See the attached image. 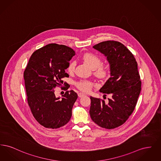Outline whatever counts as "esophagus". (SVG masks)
I'll use <instances>...</instances> for the list:
<instances>
[{"label":"esophagus","instance_id":"obj_1","mask_svg":"<svg viewBox=\"0 0 161 161\" xmlns=\"http://www.w3.org/2000/svg\"><path fill=\"white\" fill-rule=\"evenodd\" d=\"M78 95L79 97H83V96L85 95V94L83 93H81V92H79V93H78Z\"/></svg>","mask_w":161,"mask_h":161}]
</instances>
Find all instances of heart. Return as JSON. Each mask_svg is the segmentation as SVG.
I'll list each match as a JSON object with an SVG mask.
<instances>
[{
  "mask_svg": "<svg viewBox=\"0 0 161 161\" xmlns=\"http://www.w3.org/2000/svg\"><path fill=\"white\" fill-rule=\"evenodd\" d=\"M82 60L86 63L91 69H93L94 74L96 77L100 78H106L110 74V70L106 64H101V60L100 57L93 53H87L82 56ZM76 63L75 61H72L69 63L68 70L70 73L74 71ZM77 88L83 92H90L93 87V83L89 81L82 80L75 83Z\"/></svg>",
  "mask_w": 161,
  "mask_h": 161,
  "instance_id": "1",
  "label": "heart"
}]
</instances>
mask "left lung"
<instances>
[{
  "mask_svg": "<svg viewBox=\"0 0 161 161\" xmlns=\"http://www.w3.org/2000/svg\"><path fill=\"white\" fill-rule=\"evenodd\" d=\"M93 47L107 57L110 77L100 92L112 95L108 101L91 97L89 110L92 121L101 127L113 129L125 123L133 113L141 90L138 63L133 54L121 43L101 42Z\"/></svg>",
  "mask_w": 161,
  "mask_h": 161,
  "instance_id": "left-lung-1",
  "label": "left lung"
}]
</instances>
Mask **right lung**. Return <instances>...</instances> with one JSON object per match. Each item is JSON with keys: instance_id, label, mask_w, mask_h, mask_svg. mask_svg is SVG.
Wrapping results in <instances>:
<instances>
[{"instance_id": "add662e5", "label": "right lung", "mask_w": 161, "mask_h": 161, "mask_svg": "<svg viewBox=\"0 0 161 161\" xmlns=\"http://www.w3.org/2000/svg\"><path fill=\"white\" fill-rule=\"evenodd\" d=\"M75 51L68 46L51 43L36 50L30 58L23 77L27 101L31 112L40 125L48 129H58L68 123L72 109L78 98L73 90L59 99L54 89L63 84L62 79L69 77L65 72Z\"/></svg>"}]
</instances>
